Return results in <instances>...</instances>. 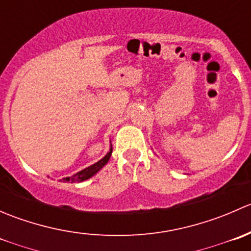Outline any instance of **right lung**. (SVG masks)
Segmentation results:
<instances>
[{
	"mask_svg": "<svg viewBox=\"0 0 251 251\" xmlns=\"http://www.w3.org/2000/svg\"><path fill=\"white\" fill-rule=\"evenodd\" d=\"M111 151H113V148H110V151L107 154V155L104 156L103 159H100L98 163L93 164V165L88 166V168L83 169V170H81L80 173L75 174L74 176H70V177H65V178L60 179V181L63 182H72V183H74V182H82L85 181V179L90 178V177H92L93 175H95L97 171H100V169L103 168V166L105 165V164L108 163V160L110 159V155H111Z\"/></svg>",
	"mask_w": 251,
	"mask_h": 251,
	"instance_id": "1",
	"label": "right lung"
}]
</instances>
